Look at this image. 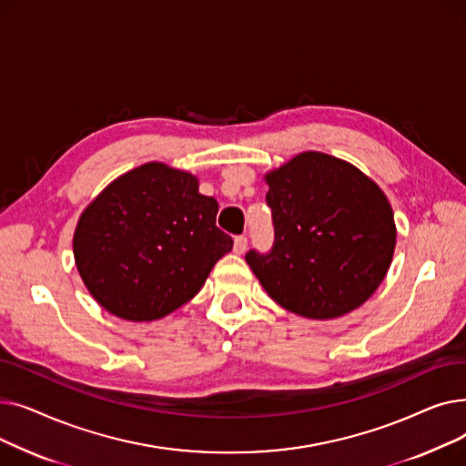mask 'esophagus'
<instances>
[{
  "label": "esophagus",
  "mask_w": 466,
  "mask_h": 466,
  "mask_svg": "<svg viewBox=\"0 0 466 466\" xmlns=\"http://www.w3.org/2000/svg\"><path fill=\"white\" fill-rule=\"evenodd\" d=\"M248 251V238L246 236H236L234 238V253L243 255Z\"/></svg>",
  "instance_id": "1"
}]
</instances>
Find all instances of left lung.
I'll use <instances>...</instances> for the list:
<instances>
[{
    "instance_id": "1",
    "label": "left lung",
    "mask_w": 466,
    "mask_h": 466,
    "mask_svg": "<svg viewBox=\"0 0 466 466\" xmlns=\"http://www.w3.org/2000/svg\"><path fill=\"white\" fill-rule=\"evenodd\" d=\"M274 243L248 264L279 306L334 319L369 300L397 243L393 209L360 171L323 153H302L266 176Z\"/></svg>"
}]
</instances>
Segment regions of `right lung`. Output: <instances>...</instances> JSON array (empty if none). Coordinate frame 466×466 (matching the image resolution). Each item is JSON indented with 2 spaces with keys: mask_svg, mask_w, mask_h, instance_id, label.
<instances>
[{
  "mask_svg": "<svg viewBox=\"0 0 466 466\" xmlns=\"http://www.w3.org/2000/svg\"><path fill=\"white\" fill-rule=\"evenodd\" d=\"M217 211L187 171L149 162L120 176L85 209L73 238L90 295L128 321L181 308L232 249Z\"/></svg>",
  "mask_w": 466,
  "mask_h": 466,
  "instance_id": "right-lung-1",
  "label": "right lung"
}]
</instances>
